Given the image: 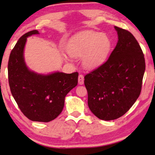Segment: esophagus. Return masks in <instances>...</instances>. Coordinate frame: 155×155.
I'll return each mask as SVG.
<instances>
[{
  "label": "esophagus",
  "instance_id": "34e87169",
  "mask_svg": "<svg viewBox=\"0 0 155 155\" xmlns=\"http://www.w3.org/2000/svg\"><path fill=\"white\" fill-rule=\"evenodd\" d=\"M78 84H79V85H83V84L84 83V77H83V75L80 74L79 76H78Z\"/></svg>",
  "mask_w": 155,
  "mask_h": 155
}]
</instances>
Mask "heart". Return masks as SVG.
<instances>
[{
  "label": "heart",
  "instance_id": "b5f03b06",
  "mask_svg": "<svg viewBox=\"0 0 155 155\" xmlns=\"http://www.w3.org/2000/svg\"><path fill=\"white\" fill-rule=\"evenodd\" d=\"M110 48L111 41L105 34L87 31L74 37L67 51L73 57H82V65L85 69L94 70L105 61Z\"/></svg>",
  "mask_w": 155,
  "mask_h": 155
}]
</instances>
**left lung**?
<instances>
[{
    "label": "left lung",
    "instance_id": "8db88e82",
    "mask_svg": "<svg viewBox=\"0 0 155 155\" xmlns=\"http://www.w3.org/2000/svg\"><path fill=\"white\" fill-rule=\"evenodd\" d=\"M118 36L107 61L85 76L88 107L99 119L119 118L130 109L141 93L146 69L144 55L135 37L114 27Z\"/></svg>",
    "mask_w": 155,
    "mask_h": 155
}]
</instances>
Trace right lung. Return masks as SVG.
Masks as SVG:
<instances>
[{
    "instance_id": "add662e5",
    "label": "right lung",
    "mask_w": 155,
    "mask_h": 155,
    "mask_svg": "<svg viewBox=\"0 0 155 155\" xmlns=\"http://www.w3.org/2000/svg\"><path fill=\"white\" fill-rule=\"evenodd\" d=\"M39 34L33 30L18 40L10 54L8 78L10 90L21 111L32 121L48 122L61 114L65 98L78 83V73L38 74L26 65L24 50L27 38Z\"/></svg>"
}]
</instances>
